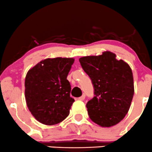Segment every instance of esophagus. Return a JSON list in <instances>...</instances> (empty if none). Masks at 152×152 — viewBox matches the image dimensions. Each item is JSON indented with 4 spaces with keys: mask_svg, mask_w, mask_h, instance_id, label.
I'll return each mask as SVG.
<instances>
[{
    "mask_svg": "<svg viewBox=\"0 0 152 152\" xmlns=\"http://www.w3.org/2000/svg\"><path fill=\"white\" fill-rule=\"evenodd\" d=\"M84 99H85V95H84H84H82V96H80V97L78 98V99H79V100H81V101L84 100Z\"/></svg>",
    "mask_w": 152,
    "mask_h": 152,
    "instance_id": "34e87169",
    "label": "esophagus"
}]
</instances>
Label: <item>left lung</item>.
Returning <instances> with one entry per match:
<instances>
[{
	"mask_svg": "<svg viewBox=\"0 0 152 152\" xmlns=\"http://www.w3.org/2000/svg\"><path fill=\"white\" fill-rule=\"evenodd\" d=\"M79 62L94 89V96L86 104L90 119L102 127L118 124L129 110L134 94L131 67L110 51L82 57Z\"/></svg>",
	"mask_w": 152,
	"mask_h": 152,
	"instance_id": "obj_1",
	"label": "left lung"
}]
</instances>
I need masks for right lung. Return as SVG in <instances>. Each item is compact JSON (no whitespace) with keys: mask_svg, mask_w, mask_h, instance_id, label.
Wrapping results in <instances>:
<instances>
[{"mask_svg":"<svg viewBox=\"0 0 152 152\" xmlns=\"http://www.w3.org/2000/svg\"><path fill=\"white\" fill-rule=\"evenodd\" d=\"M74 59L47 58L29 70L25 78L26 105L37 121L48 126L68 116L74 99L67 76Z\"/></svg>","mask_w":152,"mask_h":152,"instance_id":"obj_1","label":"right lung"}]
</instances>
